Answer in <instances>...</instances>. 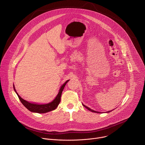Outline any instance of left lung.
Here are the masks:
<instances>
[{"instance_id":"left-lung-1","label":"left lung","mask_w":145,"mask_h":145,"mask_svg":"<svg viewBox=\"0 0 145 145\" xmlns=\"http://www.w3.org/2000/svg\"><path fill=\"white\" fill-rule=\"evenodd\" d=\"M82 105L84 106V107H85L88 110H89V111H91V112H94V113H100L101 112H97V111H95V110H92V109H91L90 108H88V107H87L86 106H85V105H84V104H82ZM113 110H110V111H108V112H107L106 113H109V112H112V111H113Z\"/></svg>"}]
</instances>
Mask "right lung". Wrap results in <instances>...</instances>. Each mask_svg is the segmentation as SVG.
<instances>
[{"label": "right lung", "instance_id": "add662e5", "mask_svg": "<svg viewBox=\"0 0 145 145\" xmlns=\"http://www.w3.org/2000/svg\"><path fill=\"white\" fill-rule=\"evenodd\" d=\"M69 81V80H67L60 88L59 91L56 97V98L51 103L46 104H33L29 102H28L24 99H23L18 94V93L16 91V89L15 88V86L14 85V89L18 97L22 103V104L29 111L34 113H45L49 112L50 111L54 110L56 109L57 106L59 105L60 101H61V96L63 92V90L67 84V83Z\"/></svg>", "mask_w": 145, "mask_h": 145}]
</instances>
